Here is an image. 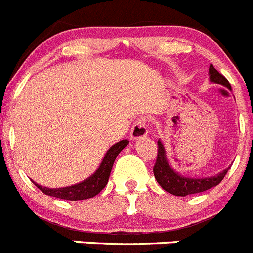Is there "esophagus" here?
<instances>
[{
  "label": "esophagus",
  "instance_id": "1",
  "mask_svg": "<svg viewBox=\"0 0 253 253\" xmlns=\"http://www.w3.org/2000/svg\"><path fill=\"white\" fill-rule=\"evenodd\" d=\"M148 133L147 125H146V121L143 119L136 120L131 128V140H140V138L146 137Z\"/></svg>",
  "mask_w": 253,
  "mask_h": 253
}]
</instances>
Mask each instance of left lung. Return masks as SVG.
I'll return each mask as SVG.
<instances>
[{"instance_id":"1","label":"left lung","mask_w":253,"mask_h":253,"mask_svg":"<svg viewBox=\"0 0 253 253\" xmlns=\"http://www.w3.org/2000/svg\"><path fill=\"white\" fill-rule=\"evenodd\" d=\"M209 75L210 81L213 82V84H221L223 87H227L231 91L230 82L213 67V65H210ZM157 145H159V153H157V160H156V164L153 166V174H155V178L160 183V186L171 195L185 197V196L195 195V193L204 192V191L210 190V188L216 187L223 180V177L226 176L227 171L230 169V167H227V169L214 174V176L202 177V178L183 176V174L174 171L171 165H169V159H167L166 148H165L161 140L157 141Z\"/></svg>"}]
</instances>
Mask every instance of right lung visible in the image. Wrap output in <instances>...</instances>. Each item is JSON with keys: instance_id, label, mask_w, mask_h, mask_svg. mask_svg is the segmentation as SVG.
<instances>
[{"instance_id": "add662e5", "label": "right lung", "mask_w": 253, "mask_h": 253, "mask_svg": "<svg viewBox=\"0 0 253 253\" xmlns=\"http://www.w3.org/2000/svg\"><path fill=\"white\" fill-rule=\"evenodd\" d=\"M128 145V141L122 140L120 142L115 143L108 148L106 152L105 157L101 161L100 166L88 178H86L82 182L76 183V185L67 186V187H61V188H48V187H42L41 185L35 183L37 188L42 191L44 195L52 196V197L62 198V200H68V201H80V200H87V198H92L96 195L101 192L107 185L108 178H110L111 169H112L113 162H115L116 157L119 156V153L124 150L126 146Z\"/></svg>"}]
</instances>
